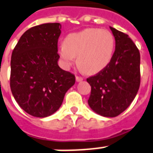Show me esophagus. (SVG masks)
<instances>
[{
  "label": "esophagus",
  "mask_w": 153,
  "mask_h": 153,
  "mask_svg": "<svg viewBox=\"0 0 153 153\" xmlns=\"http://www.w3.org/2000/svg\"><path fill=\"white\" fill-rule=\"evenodd\" d=\"M83 79H84V78H83V77L78 76V75L76 76V81H77V82H80V81H82Z\"/></svg>",
  "instance_id": "1"
}]
</instances>
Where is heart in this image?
<instances>
[{
	"mask_svg": "<svg viewBox=\"0 0 153 153\" xmlns=\"http://www.w3.org/2000/svg\"><path fill=\"white\" fill-rule=\"evenodd\" d=\"M115 51V38L107 30L88 28L69 34L59 54L65 65L77 57V65L87 74L99 73L108 66Z\"/></svg>",
	"mask_w": 153,
	"mask_h": 153,
	"instance_id": "1",
	"label": "heart"
}]
</instances>
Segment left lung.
Returning a JSON list of instances; mask_svg holds the SVG:
<instances>
[{"label":"left lung","instance_id":"obj_1","mask_svg":"<svg viewBox=\"0 0 153 153\" xmlns=\"http://www.w3.org/2000/svg\"><path fill=\"white\" fill-rule=\"evenodd\" d=\"M115 38V51L108 66L88 77L91 86L88 105L103 117H116L131 104L139 89L140 53L127 34L110 27Z\"/></svg>","mask_w":153,"mask_h":153}]
</instances>
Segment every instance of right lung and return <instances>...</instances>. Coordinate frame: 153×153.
<instances>
[{"mask_svg":"<svg viewBox=\"0 0 153 153\" xmlns=\"http://www.w3.org/2000/svg\"><path fill=\"white\" fill-rule=\"evenodd\" d=\"M59 23H46L27 30L11 54L10 86L22 109L34 117H48L61 106L74 74L58 65Z\"/></svg>","mask_w":153,"mask_h":153,"instance_id":"obj_1","label":"right lung"}]
</instances>
